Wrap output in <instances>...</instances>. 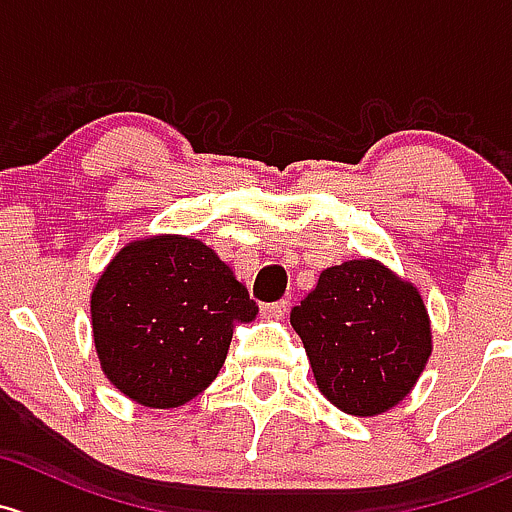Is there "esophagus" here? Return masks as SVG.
<instances>
[{
    "instance_id": "34e87169",
    "label": "esophagus",
    "mask_w": 512,
    "mask_h": 512,
    "mask_svg": "<svg viewBox=\"0 0 512 512\" xmlns=\"http://www.w3.org/2000/svg\"><path fill=\"white\" fill-rule=\"evenodd\" d=\"M289 309V301L287 299H279L272 301V304H262V316L265 319H282Z\"/></svg>"
}]
</instances>
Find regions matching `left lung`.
Returning a JSON list of instances; mask_svg holds the SVG:
<instances>
[{"mask_svg": "<svg viewBox=\"0 0 512 512\" xmlns=\"http://www.w3.org/2000/svg\"><path fill=\"white\" fill-rule=\"evenodd\" d=\"M289 321L319 390L355 417L395 407L432 353L422 297L375 260L328 267Z\"/></svg>", "mask_w": 512, "mask_h": 512, "instance_id": "8db88e82", "label": "left lung"}]
</instances>
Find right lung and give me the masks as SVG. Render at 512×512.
Here are the masks:
<instances>
[{"label": "right lung", "instance_id": "right-lung-1", "mask_svg": "<svg viewBox=\"0 0 512 512\" xmlns=\"http://www.w3.org/2000/svg\"><path fill=\"white\" fill-rule=\"evenodd\" d=\"M93 338L110 383L144 407L186 405L228 355L235 321L255 301L201 240L181 235L129 242L90 299Z\"/></svg>", "mask_w": 512, "mask_h": 512}]
</instances>
